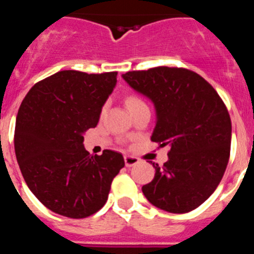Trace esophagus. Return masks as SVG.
<instances>
[{"label":"esophagus","mask_w":254,"mask_h":254,"mask_svg":"<svg viewBox=\"0 0 254 254\" xmlns=\"http://www.w3.org/2000/svg\"><path fill=\"white\" fill-rule=\"evenodd\" d=\"M138 163H140V160H138L136 156H129V155L125 156V164L127 168L133 167V165H136V164H138Z\"/></svg>","instance_id":"1"}]
</instances>
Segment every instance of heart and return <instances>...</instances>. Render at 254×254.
Here are the masks:
<instances>
[{"label":"heart","instance_id":"obj_1","mask_svg":"<svg viewBox=\"0 0 254 254\" xmlns=\"http://www.w3.org/2000/svg\"><path fill=\"white\" fill-rule=\"evenodd\" d=\"M127 108H133L136 107V105H140V104H145V103L142 102V100L140 99V98H137V96H129L128 99H127Z\"/></svg>","mask_w":254,"mask_h":254}]
</instances>
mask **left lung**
<instances>
[{"mask_svg": "<svg viewBox=\"0 0 254 254\" xmlns=\"http://www.w3.org/2000/svg\"><path fill=\"white\" fill-rule=\"evenodd\" d=\"M134 91L151 100L156 114L151 141L169 146L163 167L142 187L151 205L186 214L214 193L226 169L232 142L228 109L198 73L177 67H155L122 75Z\"/></svg>", "mask_w": 254, "mask_h": 254, "instance_id": "8db88e82", "label": "left lung"}]
</instances>
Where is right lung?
<instances>
[{"label":"right lung","instance_id":"1","mask_svg":"<svg viewBox=\"0 0 254 254\" xmlns=\"http://www.w3.org/2000/svg\"><path fill=\"white\" fill-rule=\"evenodd\" d=\"M116 84L117 72L64 69L37 82L20 105L13 138L17 163L29 190L56 214H95L125 167L120 152L90 155L82 143Z\"/></svg>","mask_w":254,"mask_h":254}]
</instances>
